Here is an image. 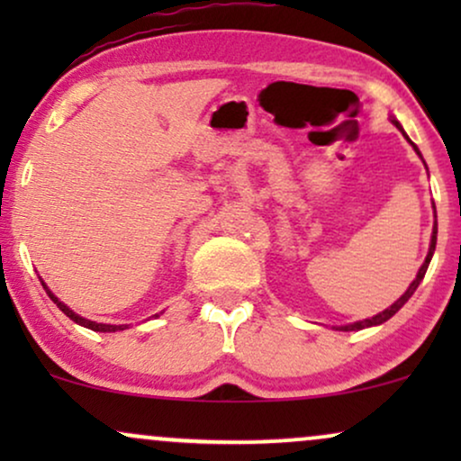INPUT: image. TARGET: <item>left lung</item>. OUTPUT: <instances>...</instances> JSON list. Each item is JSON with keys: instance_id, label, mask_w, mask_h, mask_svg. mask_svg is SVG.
Segmentation results:
<instances>
[{"instance_id": "8db88e82", "label": "left lung", "mask_w": 461, "mask_h": 461, "mask_svg": "<svg viewBox=\"0 0 461 461\" xmlns=\"http://www.w3.org/2000/svg\"><path fill=\"white\" fill-rule=\"evenodd\" d=\"M393 123L396 125V128H399L401 131H403V128H401V123L396 119H393ZM403 136L407 139V134L403 131ZM410 140V139H407ZM410 145L414 147V151L418 153V156H420V151H418V147L414 145V142L410 140ZM436 238H438V223L433 225V234H431V245H429V253H427V258H425V262H422V267L418 268V275H416V279L414 282L410 284V288L405 290V294H401L399 299L394 301L393 305H390L388 310H384V312H379L377 316H373V319H364V321H357V322H353V325H342V327H336V330H340V331H357V330H366V327H373V325H382V322H385L388 319H393V316L396 314V312H399L401 308H403V305L407 303V299L411 297V294L416 293V288H418V284L422 282V277H425V273H427V267H429V262H431V258H433V251H436Z\"/></svg>"}]
</instances>
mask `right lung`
I'll use <instances>...</instances> for the list:
<instances>
[{"label":"right lung","instance_id":"right-lung-1","mask_svg":"<svg viewBox=\"0 0 461 461\" xmlns=\"http://www.w3.org/2000/svg\"><path fill=\"white\" fill-rule=\"evenodd\" d=\"M43 288L47 290V294H50V299L54 301V303L58 305V308H60L62 312H65V314L68 316V319L71 321H76L77 325H82V327H86V330H93V331H123V330H128V325H105V322H95V321H88V319H82V316H77L76 312H73L71 308H68V305H65L62 303L60 299L56 297L54 293H51L50 288H47V285L43 284ZM158 316V314H156Z\"/></svg>","mask_w":461,"mask_h":461}]
</instances>
